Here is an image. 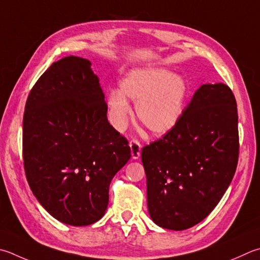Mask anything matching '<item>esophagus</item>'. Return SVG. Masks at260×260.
Segmentation results:
<instances>
[{"label":"esophagus","instance_id":"1","mask_svg":"<svg viewBox=\"0 0 260 260\" xmlns=\"http://www.w3.org/2000/svg\"><path fill=\"white\" fill-rule=\"evenodd\" d=\"M129 148H131V153H132V158L134 160L139 159L140 155H141V149H142V146H141V143L139 142L138 140H132L129 142Z\"/></svg>","mask_w":260,"mask_h":260}]
</instances>
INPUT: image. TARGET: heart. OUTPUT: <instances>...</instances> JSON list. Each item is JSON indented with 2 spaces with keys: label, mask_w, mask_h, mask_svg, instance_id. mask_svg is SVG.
<instances>
[{
  "label": "heart",
  "mask_w": 260,
  "mask_h": 260,
  "mask_svg": "<svg viewBox=\"0 0 260 260\" xmlns=\"http://www.w3.org/2000/svg\"><path fill=\"white\" fill-rule=\"evenodd\" d=\"M190 93L187 82L182 76L165 68L132 70L119 83V89H112L107 106L111 124L122 129L128 119L131 107L145 129L160 136L175 127L184 114Z\"/></svg>",
  "instance_id": "b5f03b06"
}]
</instances>
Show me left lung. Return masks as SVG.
<instances>
[{
    "instance_id": "8db88e82",
    "label": "left lung",
    "mask_w": 260,
    "mask_h": 260,
    "mask_svg": "<svg viewBox=\"0 0 260 260\" xmlns=\"http://www.w3.org/2000/svg\"><path fill=\"white\" fill-rule=\"evenodd\" d=\"M148 210L162 229L204 220L230 186L239 158L237 102L223 83L197 89L178 124L141 153Z\"/></svg>"
}]
</instances>
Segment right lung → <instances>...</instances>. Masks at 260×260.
Here are the masks:
<instances>
[{"mask_svg": "<svg viewBox=\"0 0 260 260\" xmlns=\"http://www.w3.org/2000/svg\"><path fill=\"white\" fill-rule=\"evenodd\" d=\"M91 61L67 56L51 64L28 95L23 165L32 194L61 223L102 218L111 179L131 158L127 140L107 118Z\"/></svg>", "mask_w": 260, "mask_h": 260, "instance_id": "1", "label": "right lung"}]
</instances>
